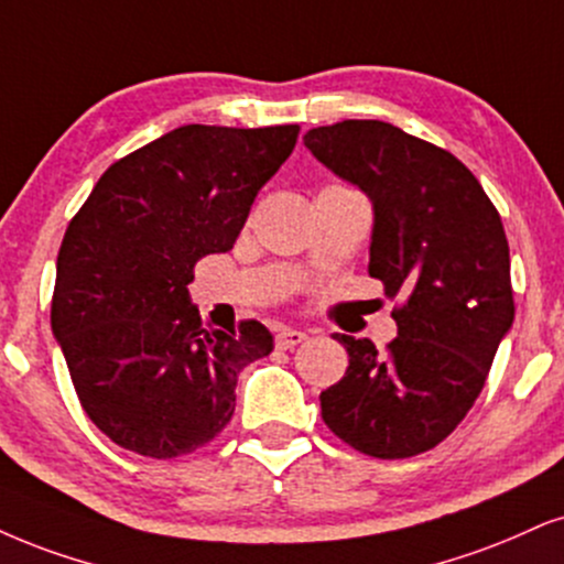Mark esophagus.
Instances as JSON below:
<instances>
[{"label": "esophagus", "mask_w": 564, "mask_h": 564, "mask_svg": "<svg viewBox=\"0 0 564 564\" xmlns=\"http://www.w3.org/2000/svg\"><path fill=\"white\" fill-rule=\"evenodd\" d=\"M305 339H308V335L301 329H280L274 337V345L280 347V350H293V347L305 343Z\"/></svg>", "instance_id": "34e87169"}]
</instances>
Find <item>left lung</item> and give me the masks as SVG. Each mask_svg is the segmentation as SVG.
Masks as SVG:
<instances>
[{
    "instance_id": "8db88e82",
    "label": "left lung",
    "mask_w": 564,
    "mask_h": 564,
    "mask_svg": "<svg viewBox=\"0 0 564 564\" xmlns=\"http://www.w3.org/2000/svg\"><path fill=\"white\" fill-rule=\"evenodd\" d=\"M303 143L371 200L368 274L400 301L384 352L335 335L350 366L318 398L322 419L366 455L413 457L474 408L516 318L502 219L468 166L389 122L326 124Z\"/></svg>"
}]
</instances>
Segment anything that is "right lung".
<instances>
[{
    "instance_id": "1",
    "label": "right lung",
    "mask_w": 564,
    "mask_h": 564,
    "mask_svg": "<svg viewBox=\"0 0 564 564\" xmlns=\"http://www.w3.org/2000/svg\"><path fill=\"white\" fill-rule=\"evenodd\" d=\"M297 124H183L115 162L69 221L52 332L88 419L138 455H187L235 413L238 373L274 350L259 322L204 326L193 267L227 253Z\"/></svg>"
}]
</instances>
